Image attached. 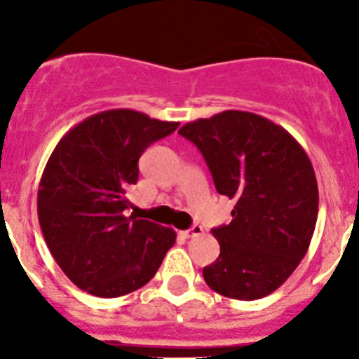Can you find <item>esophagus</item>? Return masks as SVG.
Here are the masks:
<instances>
[{"label":"esophagus","mask_w":359,"mask_h":359,"mask_svg":"<svg viewBox=\"0 0 359 359\" xmlns=\"http://www.w3.org/2000/svg\"><path fill=\"white\" fill-rule=\"evenodd\" d=\"M201 233H203V228L199 226V224H194V226H190L189 230L183 231V236L185 237H198L201 236Z\"/></svg>","instance_id":"1"}]
</instances>
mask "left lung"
Here are the masks:
<instances>
[{
    "instance_id": "obj_1",
    "label": "left lung",
    "mask_w": 359,
    "mask_h": 359,
    "mask_svg": "<svg viewBox=\"0 0 359 359\" xmlns=\"http://www.w3.org/2000/svg\"><path fill=\"white\" fill-rule=\"evenodd\" d=\"M177 133L201 151L219 194L236 199L230 224L212 230L221 253L203 268L205 282L236 300L273 293L315 233L318 185L309 156L286 129L248 111H223Z\"/></svg>"
}]
</instances>
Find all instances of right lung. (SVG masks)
Listing matches in <instances>:
<instances>
[{"label": "right lung", "instance_id": "obj_1", "mask_svg": "<svg viewBox=\"0 0 359 359\" xmlns=\"http://www.w3.org/2000/svg\"><path fill=\"white\" fill-rule=\"evenodd\" d=\"M177 126L109 109L82 120L55 145L41 177L37 215L53 259L77 287L115 298L156 275L176 231L126 217V194L138 182L142 152Z\"/></svg>", "mask_w": 359, "mask_h": 359}]
</instances>
